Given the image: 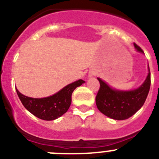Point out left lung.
<instances>
[{
  "mask_svg": "<svg viewBox=\"0 0 159 159\" xmlns=\"http://www.w3.org/2000/svg\"><path fill=\"white\" fill-rule=\"evenodd\" d=\"M138 51L144 53L139 46L134 43ZM100 89L95 98L98 109L112 119L125 120L136 113L145 103L151 85V73L143 84L137 89L131 91H118L109 87L105 81L98 78Z\"/></svg>",
  "mask_w": 159,
  "mask_h": 159,
  "instance_id": "obj_1",
  "label": "left lung"
}]
</instances>
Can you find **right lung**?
I'll return each mask as SVG.
<instances>
[{
    "label": "right lung",
    "mask_w": 159,
    "mask_h": 159,
    "mask_svg": "<svg viewBox=\"0 0 159 159\" xmlns=\"http://www.w3.org/2000/svg\"><path fill=\"white\" fill-rule=\"evenodd\" d=\"M84 82L85 81L80 79L65 86L56 94L43 98L27 97L19 92L17 89L16 91L21 103L28 111L37 118L51 121L57 119L67 112L71 103L72 92Z\"/></svg>",
    "instance_id": "right-lung-1"
}]
</instances>
